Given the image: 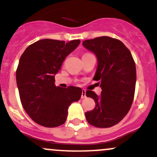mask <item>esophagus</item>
<instances>
[{
	"label": "esophagus",
	"instance_id": "1",
	"mask_svg": "<svg viewBox=\"0 0 157 157\" xmlns=\"http://www.w3.org/2000/svg\"><path fill=\"white\" fill-rule=\"evenodd\" d=\"M86 96V90H82V94H81V99H85Z\"/></svg>",
	"mask_w": 157,
	"mask_h": 157
}]
</instances>
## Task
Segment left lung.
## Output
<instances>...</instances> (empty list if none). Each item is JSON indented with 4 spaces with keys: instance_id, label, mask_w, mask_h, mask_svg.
I'll return each instance as SVG.
<instances>
[{
    "instance_id": "8db88e82",
    "label": "left lung",
    "mask_w": 157,
    "mask_h": 157,
    "mask_svg": "<svg viewBox=\"0 0 157 157\" xmlns=\"http://www.w3.org/2000/svg\"><path fill=\"white\" fill-rule=\"evenodd\" d=\"M87 50L97 57L93 80L98 81L99 96L87 90L86 96L94 99L96 106L85 113L88 123L97 128H110L128 114L134 100L136 66L131 52L120 40L109 36L83 42Z\"/></svg>"
}]
</instances>
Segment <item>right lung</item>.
Segmentation results:
<instances>
[{
  "label": "right lung",
  "instance_id": "add662e5",
  "mask_svg": "<svg viewBox=\"0 0 157 157\" xmlns=\"http://www.w3.org/2000/svg\"><path fill=\"white\" fill-rule=\"evenodd\" d=\"M80 42L42 39L28 46L20 57L16 71L20 101L28 115L40 125L55 128L64 124L69 105L81 97L80 87L55 84V75Z\"/></svg>",
  "mask_w": 157,
  "mask_h": 157
}]
</instances>
